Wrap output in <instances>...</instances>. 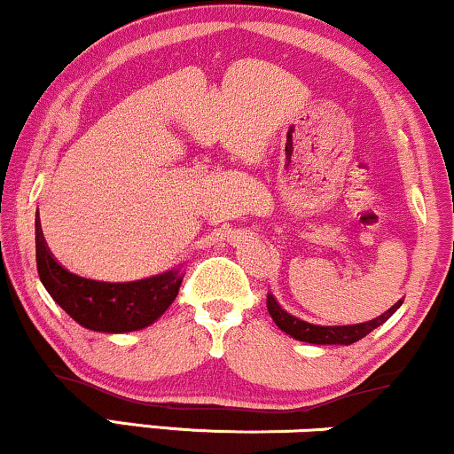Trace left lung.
Segmentation results:
<instances>
[{"label":"left lung","mask_w":454,"mask_h":454,"mask_svg":"<svg viewBox=\"0 0 454 454\" xmlns=\"http://www.w3.org/2000/svg\"><path fill=\"white\" fill-rule=\"evenodd\" d=\"M402 305L398 301L394 307H389L383 316L374 317V320L362 322V324H349V326H317V324H309L301 317L290 316L286 309H282L273 294H267V309H270V316L276 322V326L284 333L290 334V337L296 340H303V343H313V345H351L356 340L366 337L368 333H372L374 328L381 326L383 322H387L391 316H394L395 309Z\"/></svg>","instance_id":"8db88e82"}]
</instances>
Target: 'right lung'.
I'll list each match as a JSON object with an SVG mask.
<instances>
[{
	"label": "right lung",
	"instance_id": "obj_1",
	"mask_svg": "<svg viewBox=\"0 0 454 454\" xmlns=\"http://www.w3.org/2000/svg\"><path fill=\"white\" fill-rule=\"evenodd\" d=\"M37 273L50 296L80 326L94 333H132L153 324L181 288V270L137 282H98L65 270L50 253L42 227L35 233Z\"/></svg>",
	"mask_w": 454,
	"mask_h": 454
}]
</instances>
